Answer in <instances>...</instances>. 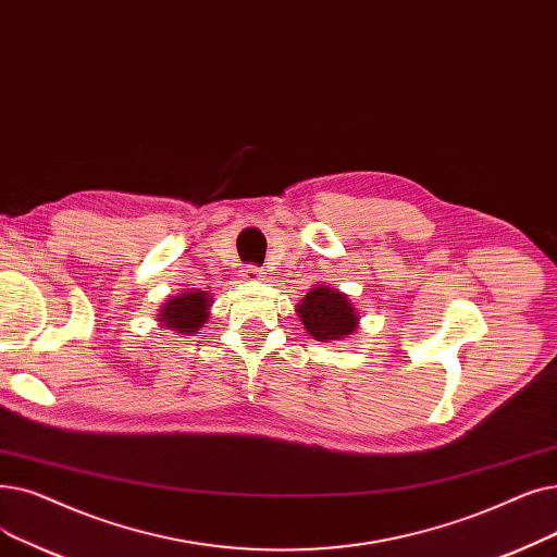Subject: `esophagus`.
<instances>
[{
	"label": "esophagus",
	"mask_w": 557,
	"mask_h": 557,
	"mask_svg": "<svg viewBox=\"0 0 557 557\" xmlns=\"http://www.w3.org/2000/svg\"><path fill=\"white\" fill-rule=\"evenodd\" d=\"M240 277H244V280H259V277H263V271L259 269V265L248 263V265H244V271H240Z\"/></svg>",
	"instance_id": "34e87169"
}]
</instances>
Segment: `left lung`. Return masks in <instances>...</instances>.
I'll use <instances>...</instances> for the list:
<instances>
[{"label":"left lung","instance_id":"obj_1","mask_svg":"<svg viewBox=\"0 0 557 557\" xmlns=\"http://www.w3.org/2000/svg\"><path fill=\"white\" fill-rule=\"evenodd\" d=\"M298 317L317 342H338L357 330L359 313L346 294L332 286H317L300 305Z\"/></svg>","mask_w":557,"mask_h":557}]
</instances>
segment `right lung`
Returning <instances> with one entry per match:
<instances>
[{"label": "right lung", "instance_id": "right-lung-1", "mask_svg": "<svg viewBox=\"0 0 557 557\" xmlns=\"http://www.w3.org/2000/svg\"><path fill=\"white\" fill-rule=\"evenodd\" d=\"M211 296L207 292H186L168 300L159 313L161 325L180 334H196L209 319Z\"/></svg>", "mask_w": 557, "mask_h": 557}]
</instances>
